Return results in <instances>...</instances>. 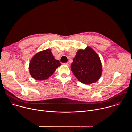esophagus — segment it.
Listing matches in <instances>:
<instances>
[{
	"instance_id": "obj_1",
	"label": "esophagus",
	"mask_w": 132,
	"mask_h": 132,
	"mask_svg": "<svg viewBox=\"0 0 132 132\" xmlns=\"http://www.w3.org/2000/svg\"><path fill=\"white\" fill-rule=\"evenodd\" d=\"M64 64H65V65H67V66H69V65H70V63H69V62H67V63H65Z\"/></svg>"
}]
</instances>
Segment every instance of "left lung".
<instances>
[{"label": "left lung", "mask_w": 132, "mask_h": 132, "mask_svg": "<svg viewBox=\"0 0 132 132\" xmlns=\"http://www.w3.org/2000/svg\"><path fill=\"white\" fill-rule=\"evenodd\" d=\"M71 70L80 82L87 85L97 82L102 72L99 56L90 46L76 52L71 65Z\"/></svg>", "instance_id": "obj_1"}]
</instances>
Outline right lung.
Instances as JSON below:
<instances>
[{
  "instance_id": "1",
  "label": "right lung",
  "mask_w": 132,
  "mask_h": 132,
  "mask_svg": "<svg viewBox=\"0 0 132 132\" xmlns=\"http://www.w3.org/2000/svg\"><path fill=\"white\" fill-rule=\"evenodd\" d=\"M59 60H56L49 48L35 54L30 61L29 70L31 76L35 80L47 79L61 66Z\"/></svg>"
}]
</instances>
